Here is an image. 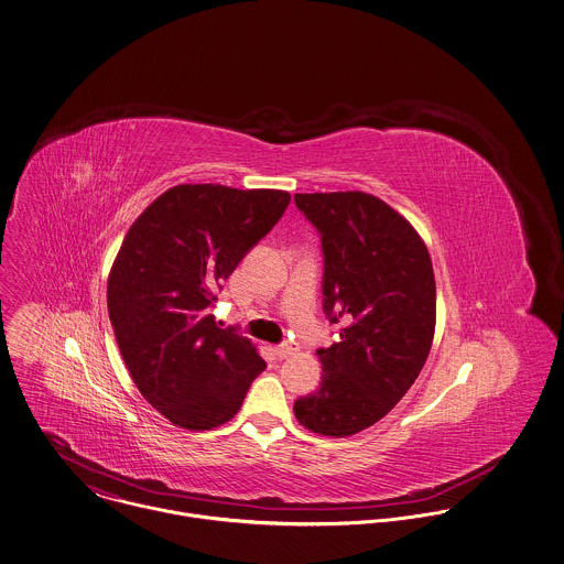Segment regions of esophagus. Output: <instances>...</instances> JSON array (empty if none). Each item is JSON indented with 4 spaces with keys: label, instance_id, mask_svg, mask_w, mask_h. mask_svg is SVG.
Returning a JSON list of instances; mask_svg holds the SVG:
<instances>
[{
    "label": "esophagus",
    "instance_id": "esophagus-1",
    "mask_svg": "<svg viewBox=\"0 0 564 564\" xmlns=\"http://www.w3.org/2000/svg\"><path fill=\"white\" fill-rule=\"evenodd\" d=\"M294 352H296V348H294L292 344H281V346L274 348V355H276L279 359H288V357H292Z\"/></svg>",
    "mask_w": 564,
    "mask_h": 564
}]
</instances>
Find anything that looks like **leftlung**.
<instances>
[{"instance_id": "8db88e82", "label": "left lung", "mask_w": 564, "mask_h": 564, "mask_svg": "<svg viewBox=\"0 0 564 564\" xmlns=\"http://www.w3.org/2000/svg\"><path fill=\"white\" fill-rule=\"evenodd\" d=\"M322 238V307L339 341L319 348V389L294 402L324 437L382 420L422 372L437 317L433 261L411 223L366 192L294 194Z\"/></svg>"}]
</instances>
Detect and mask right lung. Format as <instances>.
<instances>
[{"label": "right lung", "instance_id": "1", "mask_svg": "<svg viewBox=\"0 0 564 564\" xmlns=\"http://www.w3.org/2000/svg\"><path fill=\"white\" fill-rule=\"evenodd\" d=\"M290 194L182 184L129 227L108 276V313L144 400L186 431H212L242 406L265 361L209 307L242 257L279 223Z\"/></svg>", "mask_w": 564, "mask_h": 564}]
</instances>
